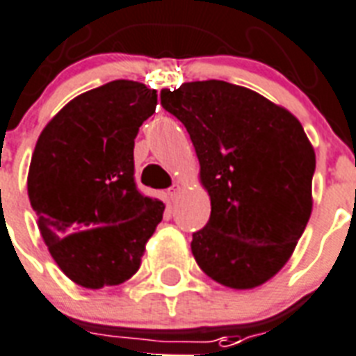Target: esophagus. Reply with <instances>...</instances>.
<instances>
[{
  "instance_id": "1",
  "label": "esophagus",
  "mask_w": 356,
  "mask_h": 356,
  "mask_svg": "<svg viewBox=\"0 0 356 356\" xmlns=\"http://www.w3.org/2000/svg\"><path fill=\"white\" fill-rule=\"evenodd\" d=\"M167 196H169V200L170 202H176L178 200V196H180V187L178 186H172L169 189V191H167Z\"/></svg>"
}]
</instances>
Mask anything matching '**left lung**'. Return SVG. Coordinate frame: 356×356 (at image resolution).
<instances>
[{
	"label": "left lung",
	"instance_id": "1",
	"mask_svg": "<svg viewBox=\"0 0 356 356\" xmlns=\"http://www.w3.org/2000/svg\"><path fill=\"white\" fill-rule=\"evenodd\" d=\"M200 161L211 215L193 233L196 263L229 289H254L291 259L312 211L316 156L301 123L248 88L224 81L161 90Z\"/></svg>",
	"mask_w": 356,
	"mask_h": 356
}]
</instances>
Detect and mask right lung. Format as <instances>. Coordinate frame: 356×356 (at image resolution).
<instances>
[{
	"mask_svg": "<svg viewBox=\"0 0 356 356\" xmlns=\"http://www.w3.org/2000/svg\"><path fill=\"white\" fill-rule=\"evenodd\" d=\"M156 104V90L112 81L67 102L36 141L31 206L55 263L84 289L130 280L161 222L163 202L134 180V139Z\"/></svg>",
	"mask_w": 356,
	"mask_h": 356,
	"instance_id": "add662e5",
	"label": "right lung"
}]
</instances>
